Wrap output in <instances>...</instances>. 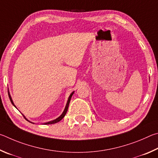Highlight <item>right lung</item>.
Here are the masks:
<instances>
[{
    "mask_svg": "<svg viewBox=\"0 0 158 158\" xmlns=\"http://www.w3.org/2000/svg\"><path fill=\"white\" fill-rule=\"evenodd\" d=\"M73 94H74V91H73V92H72V93L71 94L70 96H69V98H68L67 103H66V106H65V108H64V111H63V112L62 113V114H61L59 117H57V118H55V119L52 120V121H48V122H46V123H45L44 124H46V125H48V124H53V123H57V122H59L60 121L62 120L64 117V116H65V114H66V112H67V110H68V107H69V103H70L71 98L72 96H73ZM8 95H9V98H10V101H11V103H12V104L14 106H15V107H16L15 106V105L14 104V102H13V101H12V97H11V96H10V92H8ZM23 117H24V118H26V119L27 121H28L29 122H30V123H32V122H31V121H30L29 120H27V118H26V117H25L24 115H23Z\"/></svg>",
    "mask_w": 158,
    "mask_h": 158,
    "instance_id": "obj_1",
    "label": "right lung"
}]
</instances>
